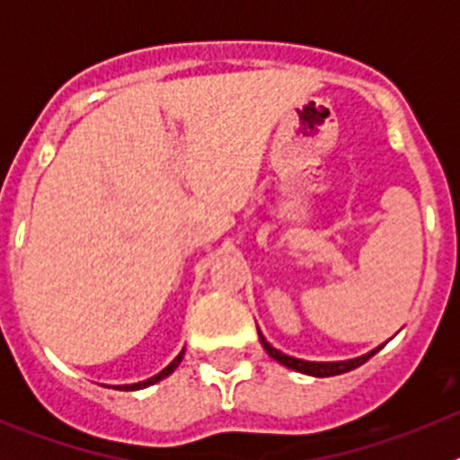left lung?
Here are the masks:
<instances>
[{
	"label": "left lung",
	"instance_id": "left-lung-1",
	"mask_svg": "<svg viewBox=\"0 0 460 460\" xmlns=\"http://www.w3.org/2000/svg\"><path fill=\"white\" fill-rule=\"evenodd\" d=\"M258 336H260V343H262V348L267 350V355L271 357V359H276L279 364H283V367L292 368V371H299L304 373V376H313V377H329V376H341V373H348L352 371V368L361 367L364 361L371 359L373 355H376L380 348H376V350H371L368 355H361V357H355V359H348V361H304V359H296V357H290V355H283L280 350H276L274 345L267 343V339L262 336V332L258 329Z\"/></svg>",
	"mask_w": 460,
	"mask_h": 460
}]
</instances>
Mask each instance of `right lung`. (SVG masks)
<instances>
[{
	"mask_svg": "<svg viewBox=\"0 0 460 460\" xmlns=\"http://www.w3.org/2000/svg\"><path fill=\"white\" fill-rule=\"evenodd\" d=\"M181 359H184V350H181L180 355L174 357V359L170 361V364H168V367L164 368V371H161V373H156V376H154V377H149V380L136 382V385H124V387H117V389H145V387H149V385H156L158 380H164V377H168L170 373L174 371V368L180 367V364H181Z\"/></svg>",
	"mask_w": 460,
	"mask_h": 460,
	"instance_id": "right-lung-1",
	"label": "right lung"
}]
</instances>
